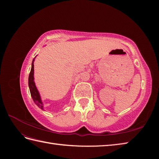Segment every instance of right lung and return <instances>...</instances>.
<instances>
[{
	"mask_svg": "<svg viewBox=\"0 0 159 159\" xmlns=\"http://www.w3.org/2000/svg\"><path fill=\"white\" fill-rule=\"evenodd\" d=\"M34 58L32 63V68L28 77V86H29V89L30 91V94L34 102L37 105L38 107H40L41 109H44V106L42 102V100L40 98V95L39 92L36 87V85L34 81Z\"/></svg>",
	"mask_w": 159,
	"mask_h": 159,
	"instance_id": "obj_1",
	"label": "right lung"
}]
</instances>
